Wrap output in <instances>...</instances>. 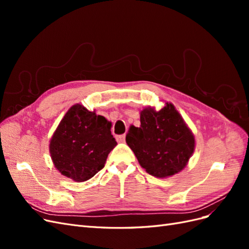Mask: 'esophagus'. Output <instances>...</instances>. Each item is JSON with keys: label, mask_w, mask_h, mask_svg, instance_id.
<instances>
[{"label": "esophagus", "mask_w": 249, "mask_h": 249, "mask_svg": "<svg viewBox=\"0 0 249 249\" xmlns=\"http://www.w3.org/2000/svg\"><path fill=\"white\" fill-rule=\"evenodd\" d=\"M116 139H117L118 142H124L125 141V135L124 134V135H119V136L116 137Z\"/></svg>", "instance_id": "34e87169"}]
</instances>
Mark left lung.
Instances as JSON below:
<instances>
[{
  "label": "left lung",
  "mask_w": 249,
  "mask_h": 249,
  "mask_svg": "<svg viewBox=\"0 0 249 249\" xmlns=\"http://www.w3.org/2000/svg\"><path fill=\"white\" fill-rule=\"evenodd\" d=\"M140 124L130 126L125 141L141 167L160 178L182 171L194 152L195 137L176 107L168 102L159 111L146 107Z\"/></svg>",
  "instance_id": "1"
}]
</instances>
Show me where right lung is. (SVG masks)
Segmentation results:
<instances>
[{"instance_id": "right-lung-1", "label": "right lung", "mask_w": 249, "mask_h": 249, "mask_svg": "<svg viewBox=\"0 0 249 249\" xmlns=\"http://www.w3.org/2000/svg\"><path fill=\"white\" fill-rule=\"evenodd\" d=\"M111 125L95 111L73 105L50 140V154L57 170L74 182H85L95 176L117 144Z\"/></svg>"}]
</instances>
